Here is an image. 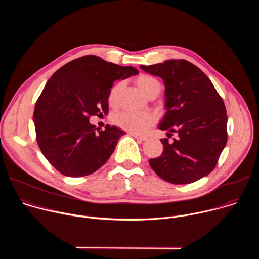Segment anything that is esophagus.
Masks as SVG:
<instances>
[{"label": "esophagus", "instance_id": "esophagus-1", "mask_svg": "<svg viewBox=\"0 0 259 259\" xmlns=\"http://www.w3.org/2000/svg\"><path fill=\"white\" fill-rule=\"evenodd\" d=\"M131 135H132L134 138L139 139V140H141V141H144V140L147 139V136H144V135H138V134H135V133H131Z\"/></svg>", "mask_w": 259, "mask_h": 259}]
</instances>
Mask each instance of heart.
Listing matches in <instances>:
<instances>
[{
	"label": "heart",
	"instance_id": "1",
	"mask_svg": "<svg viewBox=\"0 0 259 259\" xmlns=\"http://www.w3.org/2000/svg\"><path fill=\"white\" fill-rule=\"evenodd\" d=\"M135 83L137 87L143 92L145 96L149 98H155L159 95L162 89V85L158 79L150 75H140L136 78ZM122 87V83L115 85L108 95V101L110 104L116 102L117 94ZM156 119L155 116L151 113H130L123 112L119 113L114 117V123L121 129L135 134L143 133L147 128L154 125Z\"/></svg>",
	"mask_w": 259,
	"mask_h": 259
}]
</instances>
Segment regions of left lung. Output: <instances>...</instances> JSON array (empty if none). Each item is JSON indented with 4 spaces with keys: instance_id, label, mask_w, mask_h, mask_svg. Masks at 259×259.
<instances>
[{
    "instance_id": "obj_1",
    "label": "left lung",
    "mask_w": 259,
    "mask_h": 259,
    "mask_svg": "<svg viewBox=\"0 0 259 259\" xmlns=\"http://www.w3.org/2000/svg\"><path fill=\"white\" fill-rule=\"evenodd\" d=\"M165 84L167 112L161 130L177 133L169 143L161 139L163 153L149 161L164 180L187 184L213 171L228 141V116L223 98L205 73L192 62L171 59L153 65H140Z\"/></svg>"
}]
</instances>
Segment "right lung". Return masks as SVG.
Wrapping results in <instances>:
<instances>
[{"instance_id":"obj_1","label":"right lung","mask_w":259,"mask_h":259,"mask_svg":"<svg viewBox=\"0 0 259 259\" xmlns=\"http://www.w3.org/2000/svg\"><path fill=\"white\" fill-rule=\"evenodd\" d=\"M121 66L86 55L61 66L36 100L33 122L36 141L48 162L62 175L81 177L98 170L125 134L106 125H91V116L108 112V95L117 80L137 75Z\"/></svg>"}]
</instances>
